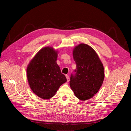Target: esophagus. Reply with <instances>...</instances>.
Instances as JSON below:
<instances>
[{
  "mask_svg": "<svg viewBox=\"0 0 131 131\" xmlns=\"http://www.w3.org/2000/svg\"><path fill=\"white\" fill-rule=\"evenodd\" d=\"M65 76H66V79H67V82H69V75H66Z\"/></svg>",
  "mask_w": 131,
  "mask_h": 131,
  "instance_id": "esophagus-1",
  "label": "esophagus"
}]
</instances>
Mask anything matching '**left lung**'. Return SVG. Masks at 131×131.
<instances>
[{"instance_id":"8db88e82","label":"left lung","mask_w":131,"mask_h":131,"mask_svg":"<svg viewBox=\"0 0 131 131\" xmlns=\"http://www.w3.org/2000/svg\"><path fill=\"white\" fill-rule=\"evenodd\" d=\"M73 55L77 69L75 74L71 75L70 85L78 99L85 101L101 88L105 77L104 66L96 51L86 44L75 47Z\"/></svg>"}]
</instances>
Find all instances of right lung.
Here are the masks:
<instances>
[{
    "mask_svg": "<svg viewBox=\"0 0 131 131\" xmlns=\"http://www.w3.org/2000/svg\"><path fill=\"white\" fill-rule=\"evenodd\" d=\"M58 51L46 47L39 51L30 61L27 78L33 93L40 99L53 97L58 88L67 81L57 63Z\"/></svg>",
    "mask_w": 131,
    "mask_h": 131,
    "instance_id": "right-lung-1",
    "label": "right lung"
}]
</instances>
